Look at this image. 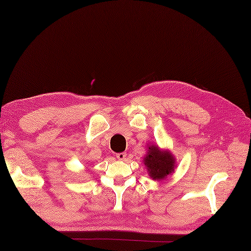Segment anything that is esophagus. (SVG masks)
Here are the masks:
<instances>
[{
    "label": "esophagus",
    "mask_w": 251,
    "mask_h": 251,
    "mask_svg": "<svg viewBox=\"0 0 251 251\" xmlns=\"http://www.w3.org/2000/svg\"><path fill=\"white\" fill-rule=\"evenodd\" d=\"M127 156V153L126 152H122V153H117L116 154V157L120 159V161H125V158Z\"/></svg>",
    "instance_id": "34e87169"
}]
</instances>
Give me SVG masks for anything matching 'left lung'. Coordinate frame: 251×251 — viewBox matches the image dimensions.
Segmentation results:
<instances>
[{"label":"left lung","mask_w":251,"mask_h":251,"mask_svg":"<svg viewBox=\"0 0 251 251\" xmlns=\"http://www.w3.org/2000/svg\"><path fill=\"white\" fill-rule=\"evenodd\" d=\"M149 176L154 180L162 181L172 175L176 167V159L169 151L161 150L157 146H150L143 158Z\"/></svg>","instance_id":"1"}]
</instances>
